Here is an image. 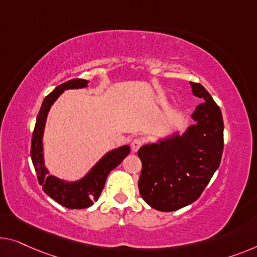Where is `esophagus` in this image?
Returning <instances> with one entry per match:
<instances>
[{
  "label": "esophagus",
  "instance_id": "34e87169",
  "mask_svg": "<svg viewBox=\"0 0 257 257\" xmlns=\"http://www.w3.org/2000/svg\"><path fill=\"white\" fill-rule=\"evenodd\" d=\"M142 144H143V141L141 139H135L133 142L132 144H130V147H132V151L133 152H137L139 151V149L142 147Z\"/></svg>",
  "mask_w": 257,
  "mask_h": 257
}]
</instances>
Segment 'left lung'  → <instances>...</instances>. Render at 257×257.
Wrapping results in <instances>:
<instances>
[{
  "label": "left lung",
  "instance_id": "obj_1",
  "mask_svg": "<svg viewBox=\"0 0 257 257\" xmlns=\"http://www.w3.org/2000/svg\"><path fill=\"white\" fill-rule=\"evenodd\" d=\"M193 94L203 102L191 118L195 124L139 150L142 172L140 194L151 208L175 211L201 196L219 167L224 149L221 110L201 84L190 82Z\"/></svg>",
  "mask_w": 257,
  "mask_h": 257
}]
</instances>
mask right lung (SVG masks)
Wrapping results in <instances>:
<instances>
[{
    "label": "right lung",
    "mask_w": 257,
    "mask_h": 257,
    "mask_svg": "<svg viewBox=\"0 0 257 257\" xmlns=\"http://www.w3.org/2000/svg\"><path fill=\"white\" fill-rule=\"evenodd\" d=\"M87 83H89V80L76 78L56 86L44 99L39 114L37 116L36 127H34L32 134L31 159H32L34 170L37 172L38 181L43 186V190L49 197L68 209H85L93 204V202L98 200L102 189H104L109 172L114 170L118 164H121L122 160L130 152L129 145H123V147L107 152L91 168L85 177L77 180V181L70 182L66 181V180H61L54 175H49V172L45 166L43 147L44 130L49 109L56 99L63 93L64 90L83 89V87L87 86Z\"/></svg>",
    "instance_id": "right-lung-1"
}]
</instances>
